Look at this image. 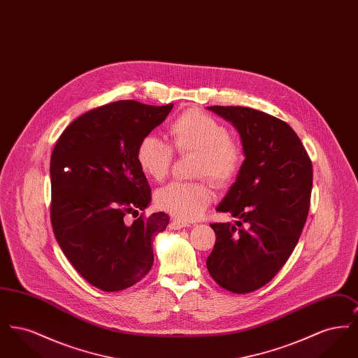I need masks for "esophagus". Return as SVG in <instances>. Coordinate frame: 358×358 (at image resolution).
<instances>
[{"instance_id":"34e87169","label":"esophagus","mask_w":358,"mask_h":358,"mask_svg":"<svg viewBox=\"0 0 358 358\" xmlns=\"http://www.w3.org/2000/svg\"><path fill=\"white\" fill-rule=\"evenodd\" d=\"M169 227L171 229H181V228H185V227H190V224L187 222H181V220H171Z\"/></svg>"}]
</instances>
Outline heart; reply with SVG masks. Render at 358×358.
<instances>
[{"label": "heart", "mask_w": 358, "mask_h": 358, "mask_svg": "<svg viewBox=\"0 0 358 358\" xmlns=\"http://www.w3.org/2000/svg\"><path fill=\"white\" fill-rule=\"evenodd\" d=\"M171 146L180 154L197 153L193 176L208 177L222 187L229 184L243 164V153L228 129L213 117L199 110H189L171 124ZM171 145L154 136L141 139L136 162L145 176L162 181L171 169ZM213 197L206 181L171 182L155 193L157 205L182 220L199 219Z\"/></svg>", "instance_id": "b5f03b06"}]
</instances>
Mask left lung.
<instances>
[{"label":"left lung","mask_w":358,"mask_h":358,"mask_svg":"<svg viewBox=\"0 0 358 358\" xmlns=\"http://www.w3.org/2000/svg\"><path fill=\"white\" fill-rule=\"evenodd\" d=\"M206 108L234 124L245 157L216 208L238 220L210 224L216 243L206 268L222 289L247 294L267 285L294 251L308 213L313 165L286 122L250 107Z\"/></svg>","instance_id":"1"}]
</instances>
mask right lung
<instances>
[{"instance_id":"right-lung-1","label":"right lung","mask_w":358,"mask_h":358,"mask_svg":"<svg viewBox=\"0 0 358 358\" xmlns=\"http://www.w3.org/2000/svg\"><path fill=\"white\" fill-rule=\"evenodd\" d=\"M171 108L136 101L94 108L69 124L52 152L55 238L75 270L103 291L131 287L150 271L153 240L169 224L164 212L133 223L124 217L152 201L136 148Z\"/></svg>"}]
</instances>
